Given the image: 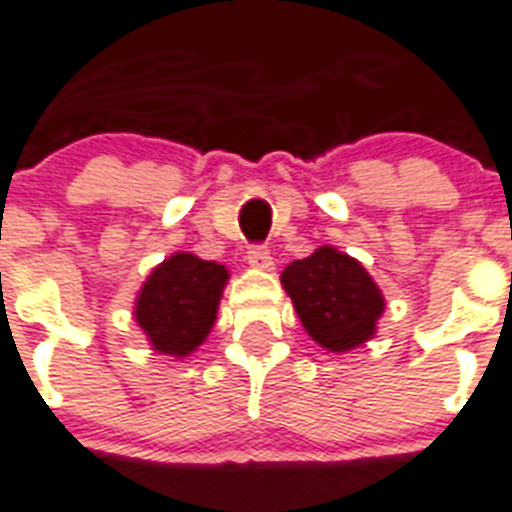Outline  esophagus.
<instances>
[{
	"instance_id": "34e87169",
	"label": "esophagus",
	"mask_w": 512,
	"mask_h": 512,
	"mask_svg": "<svg viewBox=\"0 0 512 512\" xmlns=\"http://www.w3.org/2000/svg\"><path fill=\"white\" fill-rule=\"evenodd\" d=\"M248 264L251 266H259V269H272V253H269V248L261 246V243H256V246L248 248Z\"/></svg>"
}]
</instances>
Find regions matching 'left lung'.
Instances as JSON below:
<instances>
[{
    "instance_id": "1",
    "label": "left lung",
    "mask_w": 512,
    "mask_h": 512,
    "mask_svg": "<svg viewBox=\"0 0 512 512\" xmlns=\"http://www.w3.org/2000/svg\"><path fill=\"white\" fill-rule=\"evenodd\" d=\"M282 285L308 335L332 353L369 340L384 311L382 293L366 269L329 246L287 264Z\"/></svg>"
}]
</instances>
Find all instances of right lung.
I'll return each mask as SVG.
<instances>
[{
    "label": "right lung",
    "instance_id": "1",
    "mask_svg": "<svg viewBox=\"0 0 512 512\" xmlns=\"http://www.w3.org/2000/svg\"><path fill=\"white\" fill-rule=\"evenodd\" d=\"M225 282L222 264L175 253L146 280L135 303V319L159 353L188 356L214 327Z\"/></svg>",
    "mask_w": 512,
    "mask_h": 512
}]
</instances>
